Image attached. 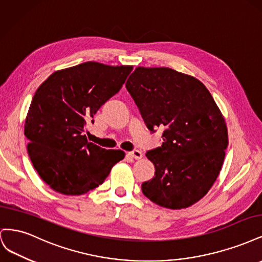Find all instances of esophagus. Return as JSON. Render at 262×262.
I'll list each match as a JSON object with an SVG mask.
<instances>
[{
	"label": "esophagus",
	"instance_id": "obj_1",
	"mask_svg": "<svg viewBox=\"0 0 262 262\" xmlns=\"http://www.w3.org/2000/svg\"><path fill=\"white\" fill-rule=\"evenodd\" d=\"M130 155L133 158H136V160H141V158L143 157V154H142V152H141V150H139V149L132 150V152H130Z\"/></svg>",
	"mask_w": 262,
	"mask_h": 262
}]
</instances>
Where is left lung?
<instances>
[{
  "instance_id": "8db88e82",
  "label": "left lung",
  "mask_w": 262,
  "mask_h": 262,
  "mask_svg": "<svg viewBox=\"0 0 262 262\" xmlns=\"http://www.w3.org/2000/svg\"><path fill=\"white\" fill-rule=\"evenodd\" d=\"M125 87L148 130H164L162 146L146 153L155 176L142 192L171 210L194 204L216 180L228 145L216 102L199 80L169 68L138 67Z\"/></svg>"
}]
</instances>
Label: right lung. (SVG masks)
I'll use <instances>...</instances> for the list:
<instances>
[{
  "label": "right lung",
  "mask_w": 262,
  "mask_h": 262,
  "mask_svg": "<svg viewBox=\"0 0 262 262\" xmlns=\"http://www.w3.org/2000/svg\"><path fill=\"white\" fill-rule=\"evenodd\" d=\"M133 67L85 62L55 71L38 87L24 133L38 175L54 191L67 195L89 192L124 158L121 149H105L87 141V123L124 84Z\"/></svg>",
  "instance_id": "obj_1"
}]
</instances>
